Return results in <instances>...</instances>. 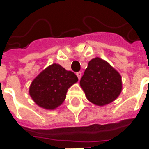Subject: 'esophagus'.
<instances>
[{"instance_id":"34e87169","label":"esophagus","mask_w":149,"mask_h":149,"mask_svg":"<svg viewBox=\"0 0 149 149\" xmlns=\"http://www.w3.org/2000/svg\"><path fill=\"white\" fill-rule=\"evenodd\" d=\"M77 76L78 79L80 80L81 78V76H82V73H81V72H77Z\"/></svg>"}]
</instances>
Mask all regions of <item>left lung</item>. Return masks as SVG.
<instances>
[{
  "label": "left lung",
  "mask_w": 149,
  "mask_h": 149,
  "mask_svg": "<svg viewBox=\"0 0 149 149\" xmlns=\"http://www.w3.org/2000/svg\"><path fill=\"white\" fill-rule=\"evenodd\" d=\"M80 84L88 100L98 106L106 105L115 100L122 90L120 73L99 57L88 62Z\"/></svg>",
  "instance_id": "8db88e82"
}]
</instances>
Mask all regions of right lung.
I'll return each mask as SVG.
<instances>
[{
  "mask_svg": "<svg viewBox=\"0 0 149 149\" xmlns=\"http://www.w3.org/2000/svg\"><path fill=\"white\" fill-rule=\"evenodd\" d=\"M77 81L74 72L67 71L58 64H52L33 81L29 95L38 106L55 109L64 102L68 88Z\"/></svg>",
  "mask_w": 149,
  "mask_h": 149,
  "instance_id": "right-lung-1",
  "label": "right lung"
}]
</instances>
